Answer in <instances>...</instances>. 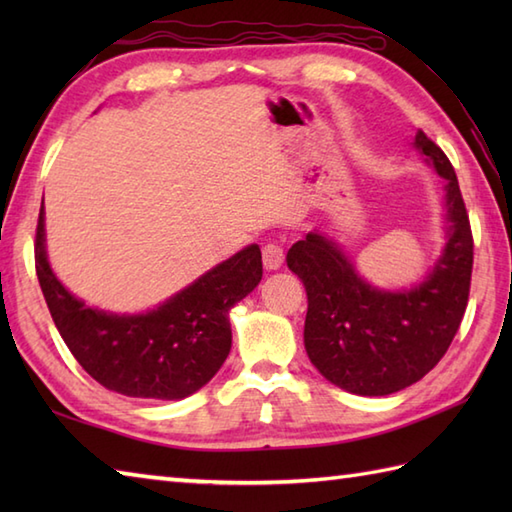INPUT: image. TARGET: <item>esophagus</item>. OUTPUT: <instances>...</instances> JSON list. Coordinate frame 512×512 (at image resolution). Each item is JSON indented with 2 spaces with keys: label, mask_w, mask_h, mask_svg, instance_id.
<instances>
[{
  "label": "esophagus",
  "mask_w": 512,
  "mask_h": 512,
  "mask_svg": "<svg viewBox=\"0 0 512 512\" xmlns=\"http://www.w3.org/2000/svg\"><path fill=\"white\" fill-rule=\"evenodd\" d=\"M262 259H264V268L266 270H279L284 266V248L279 244H266L262 250Z\"/></svg>",
  "instance_id": "1"
}]
</instances>
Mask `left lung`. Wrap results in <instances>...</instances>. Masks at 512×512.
<instances>
[{"label":"left lung","mask_w":512,"mask_h":512,"mask_svg":"<svg viewBox=\"0 0 512 512\" xmlns=\"http://www.w3.org/2000/svg\"><path fill=\"white\" fill-rule=\"evenodd\" d=\"M416 147L447 182L449 220V242L422 284L405 292L369 286L321 233H308L286 255L308 295L303 341L312 365L358 396L394 394L429 374L447 354L469 303L473 233L458 176L422 129Z\"/></svg>","instance_id":"obj_1"}]
</instances>
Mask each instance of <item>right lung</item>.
<instances>
[{
	"label": "right lung",
	"mask_w": 512,
	"mask_h": 512,
	"mask_svg": "<svg viewBox=\"0 0 512 512\" xmlns=\"http://www.w3.org/2000/svg\"><path fill=\"white\" fill-rule=\"evenodd\" d=\"M35 268L52 321L96 383L129 398L180 400L204 387L231 352L228 310L262 281V250L250 244L160 308L118 317L88 308L54 277L46 257L43 206Z\"/></svg>",
	"instance_id": "right-lung-1"
}]
</instances>
